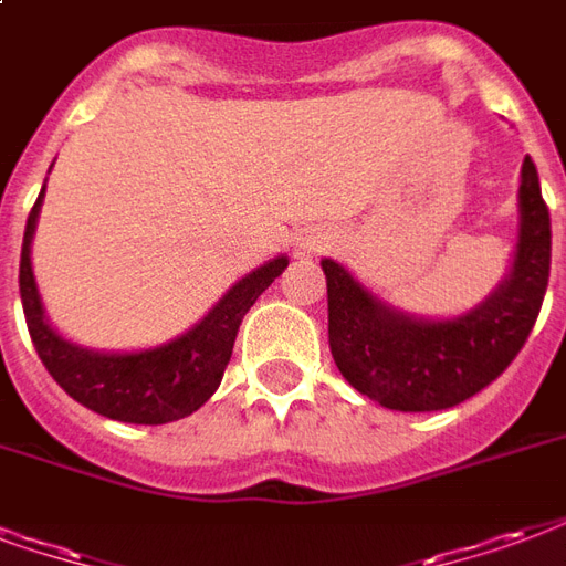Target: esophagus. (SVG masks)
I'll use <instances>...</instances> for the list:
<instances>
[{
    "mask_svg": "<svg viewBox=\"0 0 566 566\" xmlns=\"http://www.w3.org/2000/svg\"><path fill=\"white\" fill-rule=\"evenodd\" d=\"M298 248L301 253H322V250L331 248V235L322 232V229H310V232L298 238Z\"/></svg>",
    "mask_w": 566,
    "mask_h": 566,
    "instance_id": "obj_1",
    "label": "esophagus"
}]
</instances>
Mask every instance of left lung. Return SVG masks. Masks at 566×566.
Masks as SVG:
<instances>
[{
    "mask_svg": "<svg viewBox=\"0 0 566 566\" xmlns=\"http://www.w3.org/2000/svg\"><path fill=\"white\" fill-rule=\"evenodd\" d=\"M552 227L534 160L520 181V241L510 274L490 298L453 318H418L376 298L334 259L328 343L343 379L385 409L439 411L499 379L520 355L549 286Z\"/></svg>",
    "mask_w": 566,
    "mask_h": 566,
    "instance_id": "left-lung-1",
    "label": "left lung"
}]
</instances>
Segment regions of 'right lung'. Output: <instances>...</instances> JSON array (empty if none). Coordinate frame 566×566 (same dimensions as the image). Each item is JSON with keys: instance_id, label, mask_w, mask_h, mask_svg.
Listing matches in <instances>:
<instances>
[{"instance_id": "right-lung-1", "label": "right lung", "mask_w": 566, "mask_h": 566, "mask_svg": "<svg viewBox=\"0 0 566 566\" xmlns=\"http://www.w3.org/2000/svg\"><path fill=\"white\" fill-rule=\"evenodd\" d=\"M44 202V187L38 202L29 211L20 253V301H23L29 337L35 343L38 358L46 373L59 381L67 397L80 406L97 411L122 423H169L187 418L220 388L223 369L232 358L235 334L241 318L274 277L289 265L286 256H277L241 277L227 295L208 310V316L185 331L181 337L164 346L139 348V352H95L65 339L50 328L44 304L38 295L32 274V238H35L38 211Z\"/></svg>"}]
</instances>
